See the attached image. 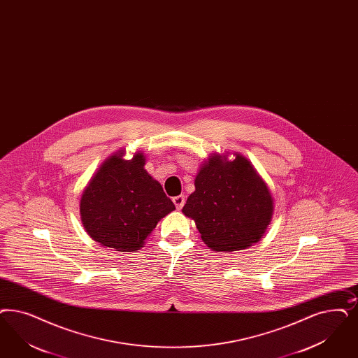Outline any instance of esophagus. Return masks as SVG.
<instances>
[{
	"mask_svg": "<svg viewBox=\"0 0 358 358\" xmlns=\"http://www.w3.org/2000/svg\"><path fill=\"white\" fill-rule=\"evenodd\" d=\"M173 202H174L177 209H182L184 205H185V196H182V194L177 196V197L173 198Z\"/></svg>",
	"mask_w": 358,
	"mask_h": 358,
	"instance_id": "1",
	"label": "esophagus"
}]
</instances>
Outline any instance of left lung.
<instances>
[{
    "label": "left lung",
    "mask_w": 358,
    "mask_h": 358,
    "mask_svg": "<svg viewBox=\"0 0 358 358\" xmlns=\"http://www.w3.org/2000/svg\"><path fill=\"white\" fill-rule=\"evenodd\" d=\"M196 190L182 213L215 251H235L259 242L271 222L273 201L266 182L242 155L233 161L213 155L196 176Z\"/></svg>",
    "instance_id": "1"
}]
</instances>
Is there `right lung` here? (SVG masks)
I'll list each match as a JSON object with an SVG mask.
<instances>
[{"instance_id": "1", "label": "right lung", "mask_w": 358, "mask_h": 358, "mask_svg": "<svg viewBox=\"0 0 358 358\" xmlns=\"http://www.w3.org/2000/svg\"><path fill=\"white\" fill-rule=\"evenodd\" d=\"M120 149L104 161L80 198V218L101 246L136 251L161 218L176 209L171 198L144 169L145 157L124 160Z\"/></svg>"}]
</instances>
